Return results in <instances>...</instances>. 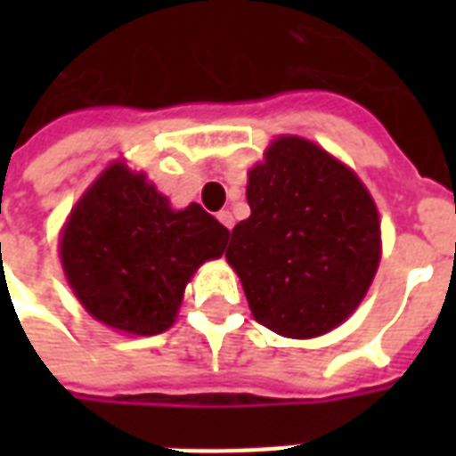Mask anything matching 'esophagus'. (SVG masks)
I'll list each match as a JSON object with an SVG mask.
<instances>
[{
  "label": "esophagus",
  "instance_id": "34e87169",
  "mask_svg": "<svg viewBox=\"0 0 456 456\" xmlns=\"http://www.w3.org/2000/svg\"><path fill=\"white\" fill-rule=\"evenodd\" d=\"M217 220H220L227 229L234 227V215L229 213V210H222V213H217Z\"/></svg>",
  "mask_w": 456,
  "mask_h": 456
}]
</instances>
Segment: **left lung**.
I'll return each mask as SVG.
<instances>
[{"label":"left lung","mask_w":456,"mask_h":456,"mask_svg":"<svg viewBox=\"0 0 456 456\" xmlns=\"http://www.w3.org/2000/svg\"><path fill=\"white\" fill-rule=\"evenodd\" d=\"M248 220L232 229L227 263L256 322L286 338L343 324L381 260L374 199L350 167L303 137H279L248 172Z\"/></svg>","instance_id":"obj_1"}]
</instances>
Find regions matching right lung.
Returning a JSON list of instances; mask_svg holds the SVG:
<instances>
[{
  "instance_id": "obj_1",
  "label": "right lung",
  "mask_w": 456,
  "mask_h": 456,
  "mask_svg": "<svg viewBox=\"0 0 456 456\" xmlns=\"http://www.w3.org/2000/svg\"><path fill=\"white\" fill-rule=\"evenodd\" d=\"M227 227L199 203L184 210L113 163L77 200L61 234V265L82 307L116 331L156 336L177 317L193 272L227 246Z\"/></svg>"
}]
</instances>
